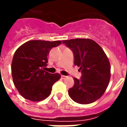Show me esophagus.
I'll return each mask as SVG.
<instances>
[{
  "label": "esophagus",
  "instance_id": "esophagus-1",
  "mask_svg": "<svg viewBox=\"0 0 127 127\" xmlns=\"http://www.w3.org/2000/svg\"><path fill=\"white\" fill-rule=\"evenodd\" d=\"M67 77L66 76H64V75H61V78L63 79H65Z\"/></svg>",
  "mask_w": 127,
  "mask_h": 127
}]
</instances>
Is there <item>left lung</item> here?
Listing matches in <instances>:
<instances>
[{
	"label": "left lung",
	"instance_id": "8db88e82",
	"mask_svg": "<svg viewBox=\"0 0 127 127\" xmlns=\"http://www.w3.org/2000/svg\"><path fill=\"white\" fill-rule=\"evenodd\" d=\"M72 50L74 64L79 67L80 79H74V85L68 95L77 103L88 104L104 94L110 79V65L104 50L94 40L73 39L64 40Z\"/></svg>",
	"mask_w": 127,
	"mask_h": 127
}]
</instances>
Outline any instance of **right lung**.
<instances>
[{"label":"right lung","instance_id":"add662e5","mask_svg":"<svg viewBox=\"0 0 127 127\" xmlns=\"http://www.w3.org/2000/svg\"><path fill=\"white\" fill-rule=\"evenodd\" d=\"M61 41L31 40L21 45L14 54L11 71L14 85L23 97L39 102L48 97L54 83L61 79L59 73L44 71L50 50Z\"/></svg>","mask_w":127,"mask_h":127}]
</instances>
